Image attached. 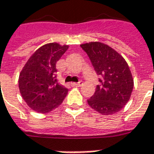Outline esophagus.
Returning <instances> with one entry per match:
<instances>
[{"label":"esophagus","instance_id":"34e87169","mask_svg":"<svg viewBox=\"0 0 154 154\" xmlns=\"http://www.w3.org/2000/svg\"><path fill=\"white\" fill-rule=\"evenodd\" d=\"M71 85L72 87H81L82 85V82H72Z\"/></svg>","mask_w":154,"mask_h":154}]
</instances>
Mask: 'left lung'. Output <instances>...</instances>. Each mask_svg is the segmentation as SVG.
<instances>
[{"label": "left lung", "instance_id": "obj_1", "mask_svg": "<svg viewBox=\"0 0 154 154\" xmlns=\"http://www.w3.org/2000/svg\"><path fill=\"white\" fill-rule=\"evenodd\" d=\"M81 47L102 77L101 85L88 99V105L104 116L119 112L128 103L134 86L128 64L116 51L101 42L86 43Z\"/></svg>", "mask_w": 154, "mask_h": 154}]
</instances>
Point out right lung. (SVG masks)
<instances>
[{"mask_svg":"<svg viewBox=\"0 0 154 154\" xmlns=\"http://www.w3.org/2000/svg\"><path fill=\"white\" fill-rule=\"evenodd\" d=\"M68 45L49 43L29 57L18 78L19 90L29 108L38 113H49L60 106L68 89L57 82L56 62Z\"/></svg>","mask_w":154,"mask_h":154,"instance_id":"1","label":"right lung"}]
</instances>
